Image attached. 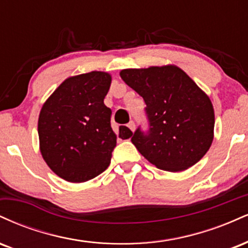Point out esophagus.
I'll return each instance as SVG.
<instances>
[{"label":"esophagus","mask_w":248,"mask_h":248,"mask_svg":"<svg viewBox=\"0 0 248 248\" xmlns=\"http://www.w3.org/2000/svg\"><path fill=\"white\" fill-rule=\"evenodd\" d=\"M127 126H128V128H129L130 130H132V132H134V130H135V122H134V121H130L129 124H127Z\"/></svg>","instance_id":"34e87169"}]
</instances>
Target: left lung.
Returning <instances> with one entry per match:
<instances>
[{"instance_id":"8db88e82","label":"left lung","mask_w":248,"mask_h":248,"mask_svg":"<svg viewBox=\"0 0 248 248\" xmlns=\"http://www.w3.org/2000/svg\"><path fill=\"white\" fill-rule=\"evenodd\" d=\"M120 76L146 102L148 129L134 132L136 149L167 171H183L197 163L213 140L215 112L209 96L173 65L122 70Z\"/></svg>"}]
</instances>
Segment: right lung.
<instances>
[{"instance_id":"add662e5","label":"right lung","mask_w":248,"mask_h":248,"mask_svg":"<svg viewBox=\"0 0 248 248\" xmlns=\"http://www.w3.org/2000/svg\"><path fill=\"white\" fill-rule=\"evenodd\" d=\"M110 81L100 71L71 77L43 105L38 119L42 156L65 181H90L109 166L116 135L104 99ZM132 134L129 128H120L124 139Z\"/></svg>"}]
</instances>
